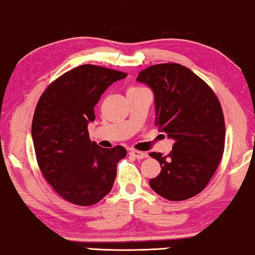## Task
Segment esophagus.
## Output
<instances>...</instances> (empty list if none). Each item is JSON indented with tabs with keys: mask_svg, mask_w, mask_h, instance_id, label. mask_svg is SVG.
I'll use <instances>...</instances> for the list:
<instances>
[{
	"mask_svg": "<svg viewBox=\"0 0 255 255\" xmlns=\"http://www.w3.org/2000/svg\"><path fill=\"white\" fill-rule=\"evenodd\" d=\"M130 155H131V156L135 157V158H138V160H141V158H143V157L146 156L145 153L140 152V150H136V149H131L130 150Z\"/></svg>",
	"mask_w": 255,
	"mask_h": 255,
	"instance_id": "esophagus-1",
	"label": "esophagus"
}]
</instances>
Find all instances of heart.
I'll return each instance as SVG.
<instances>
[{
  "label": "heart",
  "mask_w": 255,
  "mask_h": 255,
  "mask_svg": "<svg viewBox=\"0 0 255 255\" xmlns=\"http://www.w3.org/2000/svg\"><path fill=\"white\" fill-rule=\"evenodd\" d=\"M136 90H140V87H131V88H128V91H136Z\"/></svg>",
  "instance_id": "b5f03b06"
}]
</instances>
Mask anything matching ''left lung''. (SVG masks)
Segmentation results:
<instances>
[{
  "label": "left lung",
  "mask_w": 255,
  "mask_h": 255,
  "mask_svg": "<svg viewBox=\"0 0 255 255\" xmlns=\"http://www.w3.org/2000/svg\"><path fill=\"white\" fill-rule=\"evenodd\" d=\"M136 80L153 90L155 125L175 140L165 156L149 153L161 164L149 186L170 201L194 197L207 186L224 152L226 125L219 99L207 83L178 63L148 66Z\"/></svg>",
  "instance_id": "obj_1"
}]
</instances>
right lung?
<instances>
[{"label":"right lung","instance_id":"obj_1","mask_svg":"<svg viewBox=\"0 0 255 255\" xmlns=\"http://www.w3.org/2000/svg\"><path fill=\"white\" fill-rule=\"evenodd\" d=\"M128 73L84 64L48 85L35 107L32 138L40 171L56 193L78 206L97 204L115 182L123 146L92 142L87 124L108 86Z\"/></svg>","mask_w":255,"mask_h":255}]
</instances>
